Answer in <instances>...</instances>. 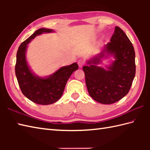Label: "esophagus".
<instances>
[{
  "mask_svg": "<svg viewBox=\"0 0 150 150\" xmlns=\"http://www.w3.org/2000/svg\"><path fill=\"white\" fill-rule=\"evenodd\" d=\"M77 63H78V65L79 66V68H82V67L84 65V62L82 61V60H78V62Z\"/></svg>",
  "mask_w": 150,
  "mask_h": 150,
  "instance_id": "obj_1",
  "label": "esophagus"
}]
</instances>
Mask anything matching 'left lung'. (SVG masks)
<instances>
[{"instance_id":"left-lung-1","label":"left lung","mask_w":150,"mask_h":150,"mask_svg":"<svg viewBox=\"0 0 150 150\" xmlns=\"http://www.w3.org/2000/svg\"><path fill=\"white\" fill-rule=\"evenodd\" d=\"M113 56L115 60L106 69L98 67L101 59ZM135 53L126 33L116 26L110 42L83 67L88 93L104 104L116 103L128 94L135 75Z\"/></svg>"}]
</instances>
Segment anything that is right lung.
<instances>
[{
	"instance_id": "add662e5",
	"label": "right lung",
	"mask_w": 150,
	"mask_h": 150,
	"mask_svg": "<svg viewBox=\"0 0 150 150\" xmlns=\"http://www.w3.org/2000/svg\"><path fill=\"white\" fill-rule=\"evenodd\" d=\"M54 32L53 30L40 28L22 42L17 53L15 75L22 93L33 103L48 105L55 103L63 94L67 81L73 71L78 69L76 62L61 67L53 74L40 77L31 71L27 62L26 53L28 44L37 35Z\"/></svg>"
}]
</instances>
